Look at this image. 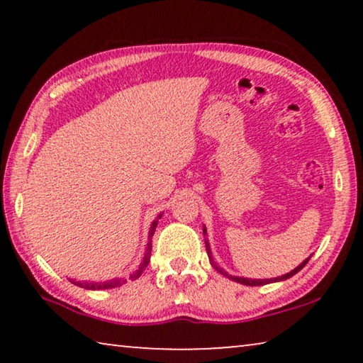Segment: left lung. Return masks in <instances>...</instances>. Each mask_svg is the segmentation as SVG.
<instances>
[{
	"mask_svg": "<svg viewBox=\"0 0 363 363\" xmlns=\"http://www.w3.org/2000/svg\"><path fill=\"white\" fill-rule=\"evenodd\" d=\"M203 235L206 237V227H205V225H203ZM205 245H206V253H208V257H210V264H211V266H213L214 269H216L220 275H224V277L230 279L232 281H237V284L247 285V286H259V285L275 284V281H284V280H286V279H290V277H293L294 274H298L299 270L306 266L307 261H309V257H311V256H309V257H307V259H304L303 262L299 264L298 267H294V269L291 270V272H288V274H285V275H280V277H275V279H245V277H237V275H229L227 272H224V270L218 266V262L214 261L213 253H211V248H210V242H208V238H205Z\"/></svg>",
	"mask_w": 363,
	"mask_h": 363,
	"instance_id": "1",
	"label": "left lung"
}]
</instances>
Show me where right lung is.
I'll return each instance as SVG.
<instances>
[{"label":"right lung","instance_id":"1","mask_svg":"<svg viewBox=\"0 0 363 363\" xmlns=\"http://www.w3.org/2000/svg\"><path fill=\"white\" fill-rule=\"evenodd\" d=\"M163 213H160L155 218V220L150 224V230H149V237H147V245H145V253L143 256V261H140L139 267L134 270L133 274H130V280H136L140 277V274L144 272V269L149 266L150 262V253H152V237L153 232H155L157 225H158V219H162ZM73 285H77L79 288H84V290H110V288H116L121 286L123 284H126L125 277H116V279H110L106 281H88V280H75V279H69Z\"/></svg>","mask_w":363,"mask_h":363}]
</instances>
